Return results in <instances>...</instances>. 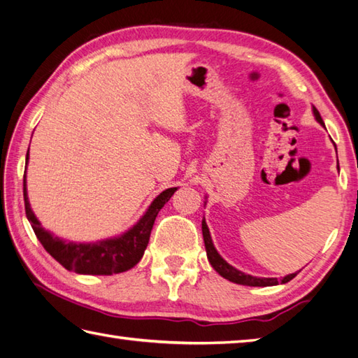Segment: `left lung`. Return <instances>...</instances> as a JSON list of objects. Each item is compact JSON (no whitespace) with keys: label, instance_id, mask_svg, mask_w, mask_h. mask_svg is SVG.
Returning <instances> with one entry per match:
<instances>
[{"label":"left lung","instance_id":"8db88e82","mask_svg":"<svg viewBox=\"0 0 358 358\" xmlns=\"http://www.w3.org/2000/svg\"><path fill=\"white\" fill-rule=\"evenodd\" d=\"M313 115H315V119L324 127V122L322 119V115H320L318 109L315 106H313ZM202 235H203V244H206L207 258L210 261V264L213 266L215 271L220 273L221 276H224L225 280H229L231 282H236V284H243V286H258V287L275 286V284L280 282L276 278H258V276L245 275L243 272L236 271L235 267H231L229 262H225L220 257V253L216 252L213 243H211V236H210V231H208V227H207L206 221H202ZM295 276H296V273H290L287 276H284V278L281 280V282H289L290 280H294Z\"/></svg>","mask_w":358,"mask_h":358}]
</instances>
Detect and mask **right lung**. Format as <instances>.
<instances>
[{
  "instance_id": "add662e5",
  "label": "right lung",
  "mask_w": 358,
  "mask_h": 358,
  "mask_svg": "<svg viewBox=\"0 0 358 358\" xmlns=\"http://www.w3.org/2000/svg\"><path fill=\"white\" fill-rule=\"evenodd\" d=\"M176 189L178 188H169L160 193L152 201L147 213L142 216V220L133 229L128 230L125 235L115 239L100 241L97 244H76L62 241L41 227L35 215L32 213L31 206H29L26 176L23 182L26 216L32 225L36 238H38L50 257L55 258L64 268L83 275H113L133 268L142 259L143 252L147 249L157 213L170 201Z\"/></svg>"
}]
</instances>
